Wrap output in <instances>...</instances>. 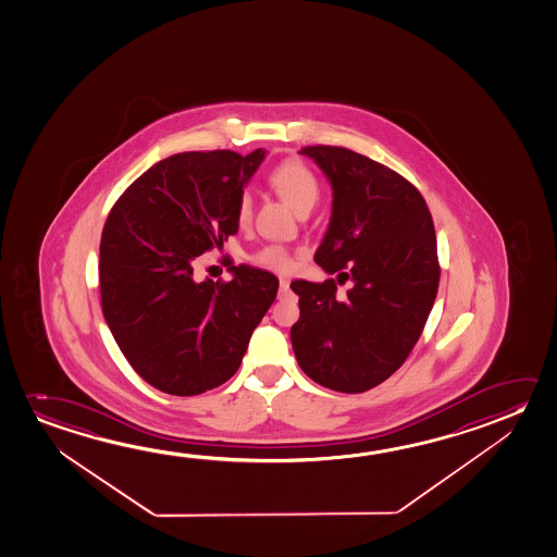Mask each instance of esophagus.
I'll use <instances>...</instances> for the list:
<instances>
[{
  "label": "esophagus",
  "mask_w": 557,
  "mask_h": 557,
  "mask_svg": "<svg viewBox=\"0 0 557 557\" xmlns=\"http://www.w3.org/2000/svg\"><path fill=\"white\" fill-rule=\"evenodd\" d=\"M290 290V283L286 278H281V296H286Z\"/></svg>",
  "instance_id": "obj_1"
}]
</instances>
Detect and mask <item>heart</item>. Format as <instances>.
Masks as SVG:
<instances>
[{
  "instance_id": "1",
  "label": "heart",
  "mask_w": 557,
  "mask_h": 557,
  "mask_svg": "<svg viewBox=\"0 0 557 557\" xmlns=\"http://www.w3.org/2000/svg\"><path fill=\"white\" fill-rule=\"evenodd\" d=\"M269 182L274 191L283 197L284 201L294 207V211H309L319 199V182L313 172L300 160H284L271 172ZM253 214V199L248 191L239 195L236 219L239 224H248ZM256 261L259 265L269 267L274 271H288L292 267V257L288 249L283 246H267L257 251Z\"/></svg>"
}]
</instances>
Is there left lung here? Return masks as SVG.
I'll return each instance as SVG.
<instances>
[{
	"label": "left lung",
	"mask_w": 557,
	"mask_h": 557,
	"mask_svg": "<svg viewBox=\"0 0 557 557\" xmlns=\"http://www.w3.org/2000/svg\"><path fill=\"white\" fill-rule=\"evenodd\" d=\"M333 189L315 263L335 281H294L300 319L292 348L301 371L338 393H363L405 363L440 286L437 242L424 197L405 177L343 147H304Z\"/></svg>",
	"instance_id": "1"
}]
</instances>
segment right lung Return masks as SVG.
I'll list each match as a JSON object with an SVG mask.
<instances>
[{
  "label": "right lung",
  "instance_id": "right-lung-1",
  "mask_svg": "<svg viewBox=\"0 0 557 557\" xmlns=\"http://www.w3.org/2000/svg\"><path fill=\"white\" fill-rule=\"evenodd\" d=\"M267 150L180 152L137 177L100 239L102 313L133 370L176 397L219 387L238 371L278 278L232 267V281L194 278L195 257L239 228V195Z\"/></svg>",
  "mask_w": 557,
  "mask_h": 557
}]
</instances>
